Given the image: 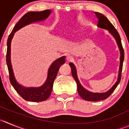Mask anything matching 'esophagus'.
I'll list each match as a JSON object with an SVG mask.
<instances>
[{
    "label": "esophagus",
    "mask_w": 129,
    "mask_h": 129,
    "mask_svg": "<svg viewBox=\"0 0 129 129\" xmlns=\"http://www.w3.org/2000/svg\"><path fill=\"white\" fill-rule=\"evenodd\" d=\"M66 60H67V61H68V62H71V61H72L73 60V57L72 56H71V55H68V56L66 57Z\"/></svg>",
    "instance_id": "obj_1"
}]
</instances>
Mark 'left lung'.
Instances as JSON below:
<instances>
[{
	"mask_svg": "<svg viewBox=\"0 0 129 129\" xmlns=\"http://www.w3.org/2000/svg\"><path fill=\"white\" fill-rule=\"evenodd\" d=\"M95 14L97 19H98L97 26L99 28L108 30L109 32L113 36V37H115L116 42H117V44L118 45L119 48H120V54H121V56H120V69H119L118 78L117 81L109 91H108L106 93H92V92H90L86 90V89H85L81 86L78 79L76 69L75 68V66H74L73 63H69V66H71V68L72 75H73L74 79H75L76 82L77 83V86H78V93H79V95L81 96V97H82V99L88 101H101V100H104L111 95V94L114 92V90L117 87L118 85L120 82L121 78L123 62V60H124V50H123L122 44H121V39H120V36L119 35L118 32H117V30L115 28V26L113 25V24L108 20V19L105 16L103 15L101 13H97V12H95Z\"/></svg>",
	"mask_w": 129,
	"mask_h": 129,
	"instance_id": "obj_1",
	"label": "left lung"
}]
</instances>
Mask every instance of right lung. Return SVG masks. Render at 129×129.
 <instances>
[{"label": "right lung", "instance_id": "1", "mask_svg": "<svg viewBox=\"0 0 129 129\" xmlns=\"http://www.w3.org/2000/svg\"><path fill=\"white\" fill-rule=\"evenodd\" d=\"M50 13L51 11L49 9H46L43 11H31L26 13L25 15L23 16V17L20 19V21L14 26V28L8 37V42H7L8 48H7L6 53V63L9 74V80L17 93L25 101H32V102H41V101H46L49 98L51 95L54 81L60 66L66 62L65 56L59 58L53 62L48 70L46 81L43 86L39 88H24L16 82L13 74L10 58L11 42L14 36V34L18 30L30 23L45 20L50 15Z\"/></svg>", "mask_w": 129, "mask_h": 129}]
</instances>
